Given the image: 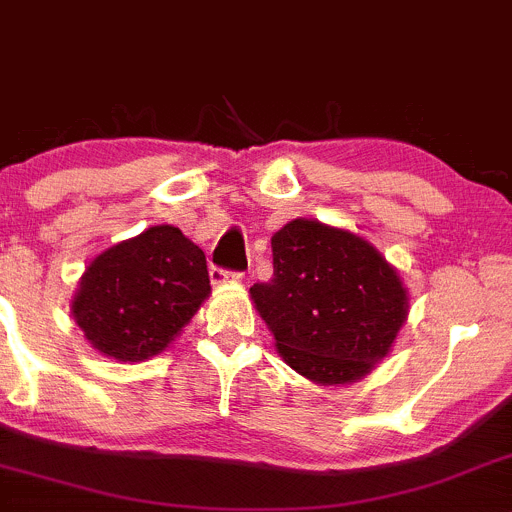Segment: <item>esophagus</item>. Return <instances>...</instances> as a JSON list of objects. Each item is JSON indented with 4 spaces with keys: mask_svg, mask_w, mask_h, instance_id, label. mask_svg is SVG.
<instances>
[{
    "mask_svg": "<svg viewBox=\"0 0 512 512\" xmlns=\"http://www.w3.org/2000/svg\"><path fill=\"white\" fill-rule=\"evenodd\" d=\"M209 276H212V283H224V281H239L241 278V273H229V271H224V268H217L214 266L212 271H209Z\"/></svg>",
    "mask_w": 512,
    "mask_h": 512,
    "instance_id": "34e87169",
    "label": "esophagus"
}]
</instances>
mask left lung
I'll use <instances>...</instances> for the list:
<instances>
[{
    "label": "left lung",
    "instance_id": "8db88e82",
    "mask_svg": "<svg viewBox=\"0 0 512 512\" xmlns=\"http://www.w3.org/2000/svg\"><path fill=\"white\" fill-rule=\"evenodd\" d=\"M273 278L251 286L283 360L318 384L365 377L407 320L397 271L360 236L295 219L276 231Z\"/></svg>",
    "mask_w": 512,
    "mask_h": 512
}]
</instances>
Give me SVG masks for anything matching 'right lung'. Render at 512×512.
Here are the masks:
<instances>
[{
    "label": "right lung",
    "instance_id": "right-lung-1",
    "mask_svg": "<svg viewBox=\"0 0 512 512\" xmlns=\"http://www.w3.org/2000/svg\"><path fill=\"white\" fill-rule=\"evenodd\" d=\"M209 291L204 251L175 226H150L93 258L71 310L98 352L140 362L175 340Z\"/></svg>",
    "mask_w": 512,
    "mask_h": 512
}]
</instances>
